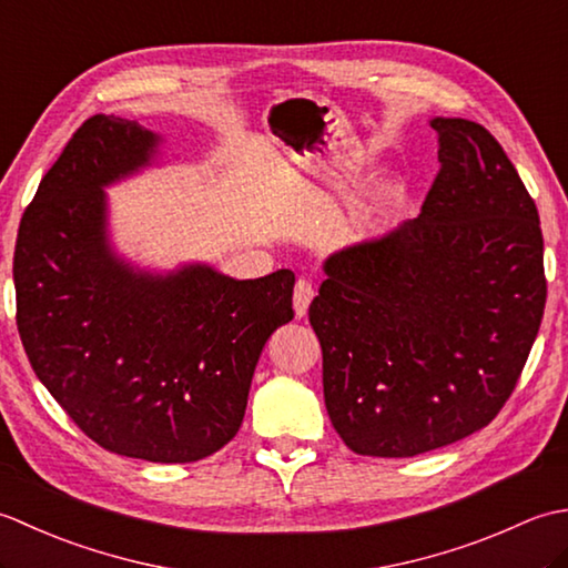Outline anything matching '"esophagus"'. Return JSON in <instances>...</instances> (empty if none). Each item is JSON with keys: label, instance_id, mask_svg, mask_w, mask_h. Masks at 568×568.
<instances>
[{"label": "esophagus", "instance_id": "esophagus-1", "mask_svg": "<svg viewBox=\"0 0 568 568\" xmlns=\"http://www.w3.org/2000/svg\"><path fill=\"white\" fill-rule=\"evenodd\" d=\"M312 297H315V287H312V283L305 281V277H300V281L295 283V295H293L297 317L307 315V307L312 303Z\"/></svg>", "mask_w": 568, "mask_h": 568}]
</instances>
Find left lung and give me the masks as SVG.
<instances>
[{"instance_id": "1", "label": "left lung", "mask_w": 568, "mask_h": 568, "mask_svg": "<svg viewBox=\"0 0 568 568\" xmlns=\"http://www.w3.org/2000/svg\"><path fill=\"white\" fill-rule=\"evenodd\" d=\"M439 173L422 214L336 253L310 305L324 405L364 456H417L508 403L547 303L537 204L488 129L432 119Z\"/></svg>"}]
</instances>
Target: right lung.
Returning <instances> with one entry per match:
<instances>
[{"label":"right lung","instance_id":"obj_1","mask_svg":"<svg viewBox=\"0 0 568 568\" xmlns=\"http://www.w3.org/2000/svg\"><path fill=\"white\" fill-rule=\"evenodd\" d=\"M159 136L94 114L41 180L14 248L17 327L36 376L102 449L190 464L236 437L263 344L293 320V271L136 273L106 246L104 192Z\"/></svg>","mask_w":568,"mask_h":568}]
</instances>
